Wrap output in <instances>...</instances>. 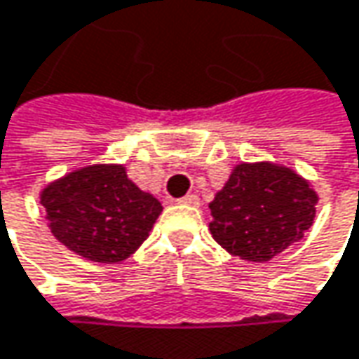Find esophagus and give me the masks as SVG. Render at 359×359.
Here are the masks:
<instances>
[{
  "label": "esophagus",
  "mask_w": 359,
  "mask_h": 359,
  "mask_svg": "<svg viewBox=\"0 0 359 359\" xmlns=\"http://www.w3.org/2000/svg\"><path fill=\"white\" fill-rule=\"evenodd\" d=\"M180 205H191V207H197L199 205V197L197 195H184L182 199H179Z\"/></svg>",
  "instance_id": "obj_1"
}]
</instances>
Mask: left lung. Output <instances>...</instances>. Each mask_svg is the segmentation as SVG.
Segmentation results:
<instances>
[{"mask_svg":"<svg viewBox=\"0 0 359 359\" xmlns=\"http://www.w3.org/2000/svg\"><path fill=\"white\" fill-rule=\"evenodd\" d=\"M315 205V191L292 170L240 164L209 205V229L229 254L266 262L305 236Z\"/></svg>","mask_w":359,"mask_h":359,"instance_id":"1","label":"left lung"}]
</instances>
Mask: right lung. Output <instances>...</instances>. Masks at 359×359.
I'll return each mask as SVG.
<instances>
[{
  "label": "right lung",
  "mask_w": 359,
  "mask_h": 359,
  "mask_svg": "<svg viewBox=\"0 0 359 359\" xmlns=\"http://www.w3.org/2000/svg\"><path fill=\"white\" fill-rule=\"evenodd\" d=\"M48 227L74 254L93 262L132 256L158 219L162 205L128 179L123 166H89L42 191Z\"/></svg>",
  "instance_id": "obj_1"
}]
</instances>
